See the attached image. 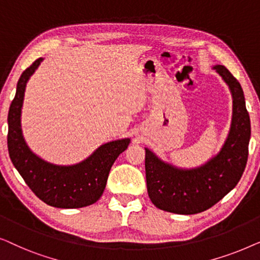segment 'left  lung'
Wrapping results in <instances>:
<instances>
[{"label": "left lung", "mask_w": 260, "mask_h": 260, "mask_svg": "<svg viewBox=\"0 0 260 260\" xmlns=\"http://www.w3.org/2000/svg\"><path fill=\"white\" fill-rule=\"evenodd\" d=\"M213 70L227 84L233 99L230 133L218 154L200 167L180 168L144 148L148 194L162 211L189 215L211 208L237 186L246 167L251 123L243 88L225 66L215 65Z\"/></svg>", "instance_id": "obj_1"}]
</instances>
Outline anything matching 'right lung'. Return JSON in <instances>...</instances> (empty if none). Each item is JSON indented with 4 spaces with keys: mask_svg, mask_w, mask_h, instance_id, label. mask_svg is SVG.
Instances as JSON below:
<instances>
[{
    "mask_svg": "<svg viewBox=\"0 0 260 260\" xmlns=\"http://www.w3.org/2000/svg\"><path fill=\"white\" fill-rule=\"evenodd\" d=\"M31 63L17 81L8 112V151L13 165L37 197L56 208H81L97 202L105 189L110 169L130 143V138L108 142L84 161L71 166L47 162L34 154L24 141L21 112L29 78L42 61Z\"/></svg>",
    "mask_w": 260,
    "mask_h": 260,
    "instance_id": "obj_1",
    "label": "right lung"
}]
</instances>
